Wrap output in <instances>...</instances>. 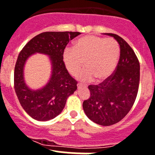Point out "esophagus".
Here are the masks:
<instances>
[{"instance_id":"esophagus-1","label":"esophagus","mask_w":155,"mask_h":155,"mask_svg":"<svg viewBox=\"0 0 155 155\" xmlns=\"http://www.w3.org/2000/svg\"><path fill=\"white\" fill-rule=\"evenodd\" d=\"M82 86H84V84H80V83H78V87H82Z\"/></svg>"}]
</instances>
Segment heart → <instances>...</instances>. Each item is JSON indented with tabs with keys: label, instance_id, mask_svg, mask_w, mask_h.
<instances>
[{
	"label": "heart",
	"instance_id": "heart-1",
	"mask_svg": "<svg viewBox=\"0 0 155 155\" xmlns=\"http://www.w3.org/2000/svg\"><path fill=\"white\" fill-rule=\"evenodd\" d=\"M120 57V46L113 39L97 35H86L75 42L74 47L68 46L64 52V62L71 74L86 68L77 74V78L88 81L95 78L102 81L110 76Z\"/></svg>",
	"mask_w": 155,
	"mask_h": 155
}]
</instances>
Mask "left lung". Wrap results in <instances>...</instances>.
Masks as SVG:
<instances>
[{"instance_id":"obj_1","label":"left lung","mask_w":155,"mask_h":155,"mask_svg":"<svg viewBox=\"0 0 155 155\" xmlns=\"http://www.w3.org/2000/svg\"><path fill=\"white\" fill-rule=\"evenodd\" d=\"M120 47V56L115 72L98 85L88 86L90 97L83 102L86 116L94 123L110 126L120 122L132 108L140 82V63L130 45L113 33Z\"/></svg>"}]
</instances>
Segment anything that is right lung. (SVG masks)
<instances>
[{"label":"right lung","mask_w":155,"mask_h":155,"mask_svg":"<svg viewBox=\"0 0 155 155\" xmlns=\"http://www.w3.org/2000/svg\"><path fill=\"white\" fill-rule=\"evenodd\" d=\"M78 31H46L31 39L20 52L14 73V87L19 102L31 118L47 121L64 109L68 97L77 90L78 82L69 74L63 61L64 49ZM39 52L50 57L52 74L50 81L40 90H32L24 79V67L28 58Z\"/></svg>","instance_id":"right-lung-1"}]
</instances>
